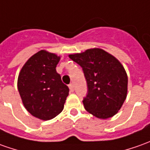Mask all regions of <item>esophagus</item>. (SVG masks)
<instances>
[{"label": "esophagus", "instance_id": "34e87169", "mask_svg": "<svg viewBox=\"0 0 150 150\" xmlns=\"http://www.w3.org/2000/svg\"><path fill=\"white\" fill-rule=\"evenodd\" d=\"M69 88H70L71 92H73L74 91V84L73 83H70L69 84Z\"/></svg>", "mask_w": 150, "mask_h": 150}]
</instances>
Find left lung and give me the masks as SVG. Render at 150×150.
Masks as SVG:
<instances>
[{
	"instance_id": "1",
	"label": "left lung",
	"mask_w": 150,
	"mask_h": 150,
	"mask_svg": "<svg viewBox=\"0 0 150 150\" xmlns=\"http://www.w3.org/2000/svg\"><path fill=\"white\" fill-rule=\"evenodd\" d=\"M69 57L82 67L87 81L88 94L83 100L85 110L100 119L117 113L127 95L128 78L122 63L100 48L71 54Z\"/></svg>"
}]
</instances>
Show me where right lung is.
<instances>
[{
    "instance_id": "1",
    "label": "right lung",
    "mask_w": 150,
    "mask_h": 150,
    "mask_svg": "<svg viewBox=\"0 0 150 150\" xmlns=\"http://www.w3.org/2000/svg\"><path fill=\"white\" fill-rule=\"evenodd\" d=\"M61 57L41 50L25 62L18 77V90L24 108L42 121L51 120L64 108L69 88L56 67Z\"/></svg>"
}]
</instances>
